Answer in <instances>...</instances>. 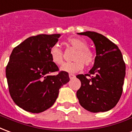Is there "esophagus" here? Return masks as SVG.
Listing matches in <instances>:
<instances>
[{"label":"esophagus","mask_w":132,"mask_h":132,"mask_svg":"<svg viewBox=\"0 0 132 132\" xmlns=\"http://www.w3.org/2000/svg\"><path fill=\"white\" fill-rule=\"evenodd\" d=\"M75 75H73V74H70L69 75V77H70V79H72V78H74L75 77Z\"/></svg>","instance_id":"34e87169"}]
</instances>
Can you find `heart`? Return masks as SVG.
Listing matches in <instances>:
<instances>
[{"instance_id": "b5f03b06", "label": "heart", "mask_w": 132, "mask_h": 132, "mask_svg": "<svg viewBox=\"0 0 132 132\" xmlns=\"http://www.w3.org/2000/svg\"><path fill=\"white\" fill-rule=\"evenodd\" d=\"M67 43L70 47L76 50L74 53L72 62L64 63L61 67V70L69 73H75L82 70L84 64L90 66L94 61V54L87 47L85 41L77 38H68ZM50 56L55 64L60 65L63 63V51L58 45H53L50 50Z\"/></svg>"}]
</instances>
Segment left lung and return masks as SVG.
Masks as SVG:
<instances>
[{
    "label": "left lung",
    "instance_id": "8db88e82",
    "mask_svg": "<svg viewBox=\"0 0 132 132\" xmlns=\"http://www.w3.org/2000/svg\"><path fill=\"white\" fill-rule=\"evenodd\" d=\"M91 38L96 48L93 68L88 74L78 75L81 87L77 92L80 105L91 112L112 109L121 97L126 65L117 45L96 32H79Z\"/></svg>",
    "mask_w": 132,
    "mask_h": 132
}]
</instances>
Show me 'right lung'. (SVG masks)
<instances>
[{
    "instance_id": "1",
    "label": "right lung",
    "mask_w": 132,
    "mask_h": 132,
    "mask_svg": "<svg viewBox=\"0 0 132 132\" xmlns=\"http://www.w3.org/2000/svg\"><path fill=\"white\" fill-rule=\"evenodd\" d=\"M60 34H41L27 38L12 51L5 75L11 98L27 112L40 113L53 106L59 89L70 81L68 72L59 71L50 50Z\"/></svg>"
}]
</instances>
